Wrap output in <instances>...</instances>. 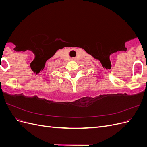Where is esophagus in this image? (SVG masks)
<instances>
[{
    "label": "esophagus",
    "instance_id": "34e87169",
    "mask_svg": "<svg viewBox=\"0 0 147 147\" xmlns=\"http://www.w3.org/2000/svg\"><path fill=\"white\" fill-rule=\"evenodd\" d=\"M75 59H75V58H73V59H72V60H73V61H75Z\"/></svg>",
    "mask_w": 147,
    "mask_h": 147
}]
</instances>
